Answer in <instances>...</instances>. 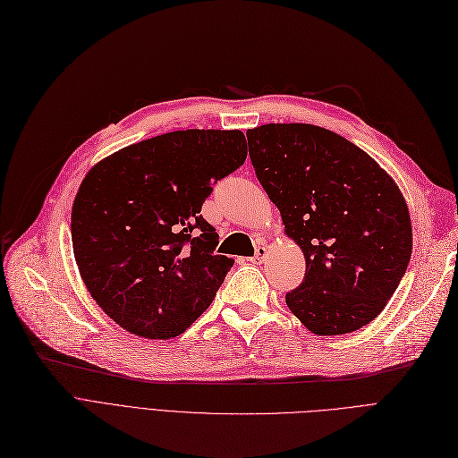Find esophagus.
Segmentation results:
<instances>
[{
  "label": "esophagus",
  "instance_id": "esophagus-1",
  "mask_svg": "<svg viewBox=\"0 0 458 458\" xmlns=\"http://www.w3.org/2000/svg\"><path fill=\"white\" fill-rule=\"evenodd\" d=\"M266 256H267V247L266 245H258L256 247V254L250 258V262L252 264H262L266 260Z\"/></svg>",
  "mask_w": 458,
  "mask_h": 458
}]
</instances>
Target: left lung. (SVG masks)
<instances>
[{"label":"left lung","mask_w":458,"mask_h":458,"mask_svg":"<svg viewBox=\"0 0 458 458\" xmlns=\"http://www.w3.org/2000/svg\"><path fill=\"white\" fill-rule=\"evenodd\" d=\"M247 138L258 182L305 256V278L286 293L288 309L316 335L370 324L411 256L401 189L369 153L324 127L267 123Z\"/></svg>","instance_id":"obj_1"}]
</instances>
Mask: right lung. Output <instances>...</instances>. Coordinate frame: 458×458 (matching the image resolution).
Segmentation results:
<instances>
[{
  "label": "right lung",
  "instance_id": "1",
  "mask_svg": "<svg viewBox=\"0 0 458 458\" xmlns=\"http://www.w3.org/2000/svg\"><path fill=\"white\" fill-rule=\"evenodd\" d=\"M247 158L242 131L187 129L127 146L84 177L71 213L74 260L97 305L144 339L182 335L233 260L200 215Z\"/></svg>",
  "mask_w": 458,
  "mask_h": 458
}]
</instances>
